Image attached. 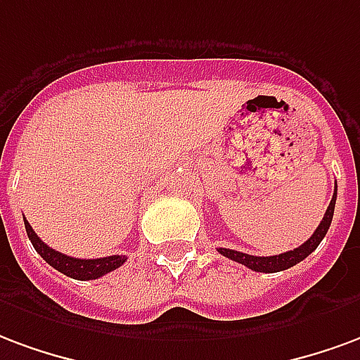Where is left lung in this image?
<instances>
[{"instance_id":"1","label":"left lung","mask_w":360,"mask_h":360,"mask_svg":"<svg viewBox=\"0 0 360 360\" xmlns=\"http://www.w3.org/2000/svg\"><path fill=\"white\" fill-rule=\"evenodd\" d=\"M335 198H338V186H335L332 201H330V205H328L326 212H324V219L320 220V224L319 228L314 230V234L311 236L303 245H299V248H295L293 251H285V253H280V255L272 257H255L248 255V253H241V251H234V249L219 248V253L226 257V259H232L236 263L248 266V269L255 270V272H280V270L290 269V266L301 263L303 259H307V257L311 255L314 249L319 248L320 241L324 240L328 228L332 224V217H334Z\"/></svg>"}]
</instances>
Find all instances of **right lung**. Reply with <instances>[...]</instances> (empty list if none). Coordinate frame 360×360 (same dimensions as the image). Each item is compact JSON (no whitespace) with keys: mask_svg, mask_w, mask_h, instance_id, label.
I'll return each mask as SVG.
<instances>
[{"mask_svg":"<svg viewBox=\"0 0 360 360\" xmlns=\"http://www.w3.org/2000/svg\"><path fill=\"white\" fill-rule=\"evenodd\" d=\"M26 234L32 241L34 249L41 255V259L46 261L49 266H53L55 270L63 272L65 276L75 278V280H96L99 276H105L107 272L119 269L126 261L124 255H111L101 257V259H75V257L63 255L59 251H55L49 245H46L44 241L38 238V234L34 232L32 226L28 224V220H25Z\"/></svg>","mask_w":360,"mask_h":360,"instance_id":"1","label":"right lung"}]
</instances>
